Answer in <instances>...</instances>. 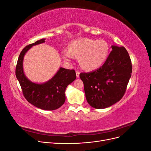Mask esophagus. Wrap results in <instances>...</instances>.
Instances as JSON below:
<instances>
[{
    "label": "esophagus",
    "mask_w": 151,
    "mask_h": 151,
    "mask_svg": "<svg viewBox=\"0 0 151 151\" xmlns=\"http://www.w3.org/2000/svg\"><path fill=\"white\" fill-rule=\"evenodd\" d=\"M76 76H77V77H79L80 72H79L78 70H77V71H76Z\"/></svg>",
    "instance_id": "obj_1"
}]
</instances>
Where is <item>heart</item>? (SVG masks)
Wrapping results in <instances>:
<instances>
[{
	"instance_id": "heart-1",
	"label": "heart",
	"mask_w": 151,
	"mask_h": 151,
	"mask_svg": "<svg viewBox=\"0 0 151 151\" xmlns=\"http://www.w3.org/2000/svg\"><path fill=\"white\" fill-rule=\"evenodd\" d=\"M109 49V45L106 41L85 38L72 42L68 51L64 50L62 52V57L66 60H69L72 57L79 58L82 67L92 70L101 67L106 62Z\"/></svg>"
}]
</instances>
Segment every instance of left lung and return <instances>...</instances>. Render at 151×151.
<instances>
[{"label":"left lung","mask_w":151,"mask_h":151,"mask_svg":"<svg viewBox=\"0 0 151 151\" xmlns=\"http://www.w3.org/2000/svg\"><path fill=\"white\" fill-rule=\"evenodd\" d=\"M107 60L98 69L81 72L87 101L96 109H103L118 102L124 96L132 75L129 53L123 47L111 46Z\"/></svg>","instance_id":"left-lung-1"}]
</instances>
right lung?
<instances>
[{"mask_svg": "<svg viewBox=\"0 0 151 151\" xmlns=\"http://www.w3.org/2000/svg\"><path fill=\"white\" fill-rule=\"evenodd\" d=\"M45 38L29 44L22 50L16 67V76L20 84L22 94L29 103L45 110H55L60 108L65 101V91L68 84L76 78L74 69L60 67L53 77L43 84L32 83L25 76L22 61L25 53L34 45L43 43Z\"/></svg>", "mask_w": 151, "mask_h": 151, "instance_id": "1", "label": "right lung"}]
</instances>
